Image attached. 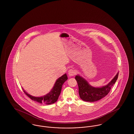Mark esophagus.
Wrapping results in <instances>:
<instances>
[{
	"instance_id": "1",
	"label": "esophagus",
	"mask_w": 134,
	"mask_h": 134,
	"mask_svg": "<svg viewBox=\"0 0 134 134\" xmlns=\"http://www.w3.org/2000/svg\"><path fill=\"white\" fill-rule=\"evenodd\" d=\"M76 71L73 69H70L68 71V75L69 76H73L76 74Z\"/></svg>"
}]
</instances>
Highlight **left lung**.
<instances>
[{"label": "left lung", "instance_id": "8db88e82", "mask_svg": "<svg viewBox=\"0 0 134 134\" xmlns=\"http://www.w3.org/2000/svg\"><path fill=\"white\" fill-rule=\"evenodd\" d=\"M118 75L119 73H118L114 79L108 85L100 88L91 86L83 78L79 75H76L75 78L78 83L80 97L84 101L89 102H96L102 99L108 95L116 82Z\"/></svg>", "mask_w": 134, "mask_h": 134}]
</instances>
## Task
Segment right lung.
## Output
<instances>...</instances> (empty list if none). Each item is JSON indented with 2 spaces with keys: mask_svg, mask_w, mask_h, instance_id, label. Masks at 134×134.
Segmentation results:
<instances>
[{
  "mask_svg": "<svg viewBox=\"0 0 134 134\" xmlns=\"http://www.w3.org/2000/svg\"><path fill=\"white\" fill-rule=\"evenodd\" d=\"M67 79L68 77L67 76L66 74H65L63 76L60 77L57 80L53 88L52 89L50 92L47 95L42 97H37L30 96L26 92L24 89L23 90L26 93V95L32 100L46 104H50L57 101L61 91L62 85L63 83L67 80Z\"/></svg>",
  "mask_w": 134,
  "mask_h": 134,
  "instance_id": "add662e5",
  "label": "right lung"
}]
</instances>
